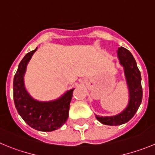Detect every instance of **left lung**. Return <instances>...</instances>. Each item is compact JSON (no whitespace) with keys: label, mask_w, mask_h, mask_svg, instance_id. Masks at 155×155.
<instances>
[{"label":"left lung","mask_w":155,"mask_h":155,"mask_svg":"<svg viewBox=\"0 0 155 155\" xmlns=\"http://www.w3.org/2000/svg\"><path fill=\"white\" fill-rule=\"evenodd\" d=\"M118 61L124 69V75L129 90V102L123 111L111 116L95 117L102 124L118 126L126 123L131 119L140 105L143 97L141 75L134 56L125 48H118L117 51Z\"/></svg>","instance_id":"1"}]
</instances>
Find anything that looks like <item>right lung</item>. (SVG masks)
Listing matches in <instances>:
<instances>
[{
    "mask_svg": "<svg viewBox=\"0 0 155 155\" xmlns=\"http://www.w3.org/2000/svg\"><path fill=\"white\" fill-rule=\"evenodd\" d=\"M37 48L25 55L19 63L13 81L14 101L17 111L30 127L38 131L51 132L65 123L68 118L70 102L74 89L72 88L52 101L34 99L25 86L24 76L26 67Z\"/></svg>",
    "mask_w": 155,
    "mask_h": 155,
    "instance_id": "1",
    "label": "right lung"
}]
</instances>
